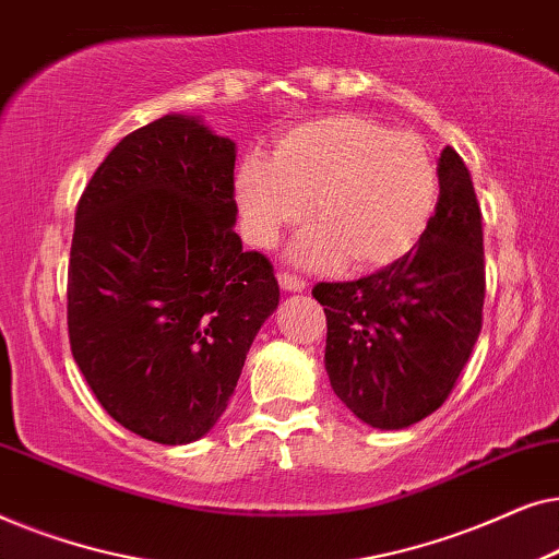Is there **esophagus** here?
Returning a JSON list of instances; mask_svg holds the SVG:
<instances>
[{
    "instance_id": "esophagus-1",
    "label": "esophagus",
    "mask_w": 559,
    "mask_h": 559,
    "mask_svg": "<svg viewBox=\"0 0 559 559\" xmlns=\"http://www.w3.org/2000/svg\"><path fill=\"white\" fill-rule=\"evenodd\" d=\"M280 287L285 289V293H305L308 289V285L300 277H295V274H280Z\"/></svg>"
}]
</instances>
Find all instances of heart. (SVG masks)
Here are the masks:
<instances>
[{
	"instance_id": "heart-1",
	"label": "heart",
	"mask_w": 559,
	"mask_h": 559,
	"mask_svg": "<svg viewBox=\"0 0 559 559\" xmlns=\"http://www.w3.org/2000/svg\"><path fill=\"white\" fill-rule=\"evenodd\" d=\"M243 231L270 249L308 213L310 228L289 251L300 266L343 257L354 270L386 266L415 249L438 203V170L415 132L333 114L282 136L270 159L249 155L234 182Z\"/></svg>"
}]
</instances>
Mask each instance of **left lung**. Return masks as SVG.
Masks as SVG:
<instances>
[{"label":"left lung","instance_id":"1","mask_svg":"<svg viewBox=\"0 0 559 559\" xmlns=\"http://www.w3.org/2000/svg\"><path fill=\"white\" fill-rule=\"evenodd\" d=\"M430 226L394 264L356 282H320L325 371L338 400L377 430H404L448 400L480 333L486 270L480 209L453 147L438 163Z\"/></svg>","mask_w":559,"mask_h":559}]
</instances>
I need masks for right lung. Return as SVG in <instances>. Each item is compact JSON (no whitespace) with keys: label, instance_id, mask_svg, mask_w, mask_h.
I'll list each match as a JSON object with an SVG mask.
<instances>
[{"label":"right lung","instance_id":"1","mask_svg":"<svg viewBox=\"0 0 559 559\" xmlns=\"http://www.w3.org/2000/svg\"><path fill=\"white\" fill-rule=\"evenodd\" d=\"M236 142L167 114L127 134L83 190L68 264L75 364L121 427L188 445L218 423L280 285L243 251Z\"/></svg>","mask_w":559,"mask_h":559}]
</instances>
